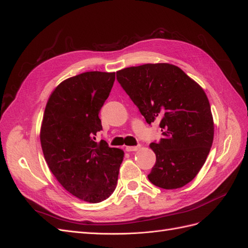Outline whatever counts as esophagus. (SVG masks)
<instances>
[{
	"mask_svg": "<svg viewBox=\"0 0 248 248\" xmlns=\"http://www.w3.org/2000/svg\"><path fill=\"white\" fill-rule=\"evenodd\" d=\"M140 148V145H138V146H133V147H126V151L127 152H132V151H138V150Z\"/></svg>",
	"mask_w": 248,
	"mask_h": 248,
	"instance_id": "34e87169",
	"label": "esophagus"
}]
</instances>
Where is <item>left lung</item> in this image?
Returning a JSON list of instances; mask_svg holds the SVG:
<instances>
[{
	"instance_id": "left-lung-1",
	"label": "left lung",
	"mask_w": 248,
	"mask_h": 248,
	"mask_svg": "<svg viewBox=\"0 0 248 248\" xmlns=\"http://www.w3.org/2000/svg\"><path fill=\"white\" fill-rule=\"evenodd\" d=\"M117 80L148 124L159 122L162 139L150 145L156 162L149 181L163 189L189 183L204 166L214 137L204 90L167 63L128 67L117 71Z\"/></svg>"
}]
</instances>
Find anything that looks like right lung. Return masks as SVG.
Wrapping results in <instances>:
<instances>
[{"mask_svg":"<svg viewBox=\"0 0 248 248\" xmlns=\"http://www.w3.org/2000/svg\"><path fill=\"white\" fill-rule=\"evenodd\" d=\"M115 72L90 71L67 78L47 101L40 132L44 158L64 188L82 201L99 202L117 186L124 152L96 141L99 111Z\"/></svg>","mask_w":248,"mask_h":248,"instance_id":"1","label":"right lung"}]
</instances>
